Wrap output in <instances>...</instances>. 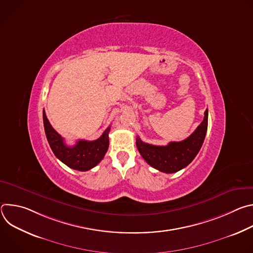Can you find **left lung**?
Instances as JSON below:
<instances>
[{
  "label": "left lung",
  "instance_id": "obj_1",
  "mask_svg": "<svg viewBox=\"0 0 253 253\" xmlns=\"http://www.w3.org/2000/svg\"><path fill=\"white\" fill-rule=\"evenodd\" d=\"M208 125V109L204 119L196 130L185 140L170 142L166 146H156L136 139V146L141 156L153 168L164 172L174 173L186 167L198 154L205 139Z\"/></svg>",
  "mask_w": 253,
  "mask_h": 253
}]
</instances>
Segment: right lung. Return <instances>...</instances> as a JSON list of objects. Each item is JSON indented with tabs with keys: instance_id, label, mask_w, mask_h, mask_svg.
Returning <instances> with one entry per match:
<instances>
[{
	"instance_id": "obj_1",
	"label": "right lung",
	"mask_w": 253,
	"mask_h": 253,
	"mask_svg": "<svg viewBox=\"0 0 253 253\" xmlns=\"http://www.w3.org/2000/svg\"><path fill=\"white\" fill-rule=\"evenodd\" d=\"M43 121L46 137L52 151L60 161L72 169L79 171L92 169L104 158L109 147L108 134H109L110 127H108L97 140H79L76 145L67 146L61 135L51 126L45 110H43Z\"/></svg>"
}]
</instances>
